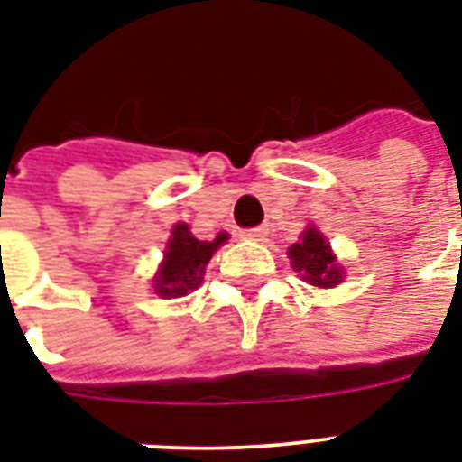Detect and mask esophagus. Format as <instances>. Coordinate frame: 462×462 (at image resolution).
Returning <instances> with one entry per match:
<instances>
[{"instance_id":"34e87169","label":"esophagus","mask_w":462,"mask_h":462,"mask_svg":"<svg viewBox=\"0 0 462 462\" xmlns=\"http://www.w3.org/2000/svg\"><path fill=\"white\" fill-rule=\"evenodd\" d=\"M266 235H269V230H266V227H249V230L242 232V237L254 239V242H263V239H266Z\"/></svg>"}]
</instances>
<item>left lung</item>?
<instances>
[{
	"mask_svg": "<svg viewBox=\"0 0 462 462\" xmlns=\"http://www.w3.org/2000/svg\"><path fill=\"white\" fill-rule=\"evenodd\" d=\"M288 256L293 259L295 271H302V278L319 288H332L341 281V269L334 262V254L322 232L315 227L300 235V242L291 246Z\"/></svg>",
	"mask_w": 462,
	"mask_h": 462,
	"instance_id": "1",
	"label": "left lung"
}]
</instances>
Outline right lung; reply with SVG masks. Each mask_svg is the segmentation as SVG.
Returning a JSON list of instances; mask_svg holds the SVG:
<instances>
[{
	"label": "right lung",
	"instance_id": "right-lung-1",
	"mask_svg": "<svg viewBox=\"0 0 462 462\" xmlns=\"http://www.w3.org/2000/svg\"><path fill=\"white\" fill-rule=\"evenodd\" d=\"M225 239L227 235L220 232L213 242H200L189 232V225H174L167 252H164V263L154 278V291L162 298H179L189 291H196L203 278V271H206V263L210 262L213 252Z\"/></svg>",
	"mask_w": 462,
	"mask_h": 462
}]
</instances>
